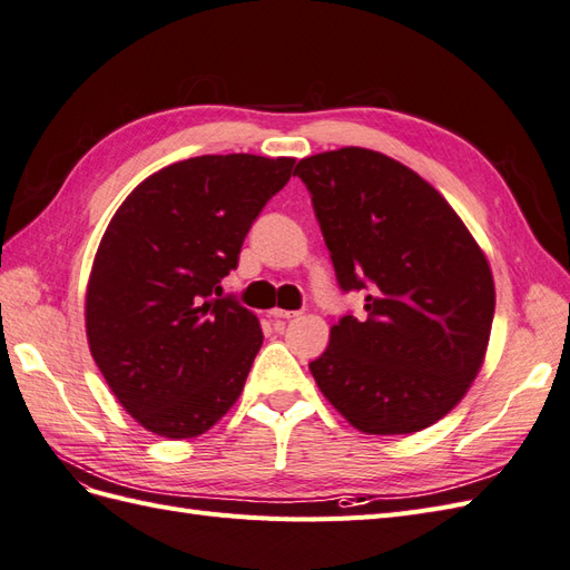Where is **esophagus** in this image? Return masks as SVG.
<instances>
[{
	"mask_svg": "<svg viewBox=\"0 0 570 570\" xmlns=\"http://www.w3.org/2000/svg\"><path fill=\"white\" fill-rule=\"evenodd\" d=\"M271 318H283V321H289V318H297L299 312H287V308H271L268 312Z\"/></svg>",
	"mask_w": 570,
	"mask_h": 570,
	"instance_id": "esophagus-1",
	"label": "esophagus"
}]
</instances>
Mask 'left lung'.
Here are the masks:
<instances>
[{
	"instance_id": "left-lung-1",
	"label": "left lung",
	"mask_w": 570,
	"mask_h": 570,
	"mask_svg": "<svg viewBox=\"0 0 570 570\" xmlns=\"http://www.w3.org/2000/svg\"><path fill=\"white\" fill-rule=\"evenodd\" d=\"M342 292H366L308 364L344 419L409 435L446 416L485 358L494 283L438 189L381 151L342 147L297 164Z\"/></svg>"
}]
</instances>
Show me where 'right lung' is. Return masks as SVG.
Masks as SVG:
<instances>
[{
	"label": "right lung",
	"mask_w": 570,
	"mask_h": 570,
	"mask_svg": "<svg viewBox=\"0 0 570 570\" xmlns=\"http://www.w3.org/2000/svg\"><path fill=\"white\" fill-rule=\"evenodd\" d=\"M295 159L206 154L161 168L101 237L85 327L95 364L149 433H206L237 402L264 333L220 281Z\"/></svg>",
	"instance_id": "obj_1"
}]
</instances>
